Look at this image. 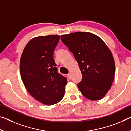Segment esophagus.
Wrapping results in <instances>:
<instances>
[{"instance_id":"esophagus-1","label":"esophagus","mask_w":131,"mask_h":131,"mask_svg":"<svg viewBox=\"0 0 131 131\" xmlns=\"http://www.w3.org/2000/svg\"><path fill=\"white\" fill-rule=\"evenodd\" d=\"M67 77H68V79H71V74H70V73H69V74H67Z\"/></svg>"}]
</instances>
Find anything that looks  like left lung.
<instances>
[{
    "label": "left lung",
    "mask_w": 131,
    "mask_h": 131,
    "mask_svg": "<svg viewBox=\"0 0 131 131\" xmlns=\"http://www.w3.org/2000/svg\"><path fill=\"white\" fill-rule=\"evenodd\" d=\"M62 41L74 55L83 75L77 84L83 96L97 101L110 90L115 74L113 55L102 40L89 32L61 35Z\"/></svg>",
    "instance_id": "left-lung-1"
}]
</instances>
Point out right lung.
I'll return each mask as SVG.
<instances>
[{"label":"right lung","mask_w":131,"mask_h":131,"mask_svg":"<svg viewBox=\"0 0 131 131\" xmlns=\"http://www.w3.org/2000/svg\"><path fill=\"white\" fill-rule=\"evenodd\" d=\"M59 35L35 37L28 42L20 59V73L26 89L46 105L59 102L65 95L66 78L58 73L54 52Z\"/></svg>","instance_id":"add662e5"}]
</instances>
